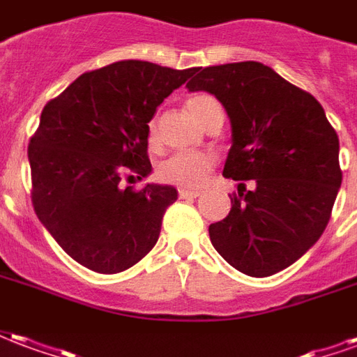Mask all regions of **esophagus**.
Masks as SVG:
<instances>
[{"label": "esophagus", "instance_id": "obj_1", "mask_svg": "<svg viewBox=\"0 0 357 357\" xmlns=\"http://www.w3.org/2000/svg\"><path fill=\"white\" fill-rule=\"evenodd\" d=\"M201 191H189V189H179V199H197Z\"/></svg>", "mask_w": 357, "mask_h": 357}]
</instances>
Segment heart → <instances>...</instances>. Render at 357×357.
I'll list each match as a JSON object with an SVG mask.
<instances>
[{"instance_id": "heart-1", "label": "heart", "mask_w": 357, "mask_h": 357, "mask_svg": "<svg viewBox=\"0 0 357 357\" xmlns=\"http://www.w3.org/2000/svg\"><path fill=\"white\" fill-rule=\"evenodd\" d=\"M185 107L187 112L202 126L210 110L218 107V101L210 95H195L185 102ZM149 141L151 145H156L155 124L149 126ZM214 156L206 153H174L158 166V178L172 185L195 189L208 179L210 172L214 170Z\"/></svg>"}]
</instances>
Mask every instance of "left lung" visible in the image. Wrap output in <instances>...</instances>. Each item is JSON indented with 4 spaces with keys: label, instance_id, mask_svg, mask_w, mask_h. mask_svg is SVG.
Returning a JSON list of instances; mask_svg holds the SVG:
<instances>
[{
    "label": "left lung",
    "instance_id": "obj_1",
    "mask_svg": "<svg viewBox=\"0 0 357 357\" xmlns=\"http://www.w3.org/2000/svg\"><path fill=\"white\" fill-rule=\"evenodd\" d=\"M193 74L189 91L214 95L231 122L224 176L256 183L233 193L229 214L210 224V241L241 273L273 275L306 255L329 224L342 183L338 135L314 95L262 63Z\"/></svg>",
    "mask_w": 357,
    "mask_h": 357
}]
</instances>
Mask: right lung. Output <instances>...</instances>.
<instances>
[{"instance_id":"obj_1","label":"right lung","mask_w":357,"mask_h":357,"mask_svg":"<svg viewBox=\"0 0 357 357\" xmlns=\"http://www.w3.org/2000/svg\"><path fill=\"white\" fill-rule=\"evenodd\" d=\"M191 74L118 61L84 73L43 107L28 145L32 204L51 237L84 268L120 273L156 245L178 191L153 183L122 189V178L151 174L149 122Z\"/></svg>"}]
</instances>
